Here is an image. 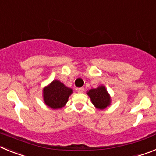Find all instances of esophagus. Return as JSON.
Listing matches in <instances>:
<instances>
[{"label": "esophagus", "instance_id": "esophagus-1", "mask_svg": "<svg viewBox=\"0 0 156 156\" xmlns=\"http://www.w3.org/2000/svg\"><path fill=\"white\" fill-rule=\"evenodd\" d=\"M77 91H78V93H82L85 91V89H84V88H78V89H77Z\"/></svg>", "mask_w": 156, "mask_h": 156}]
</instances>
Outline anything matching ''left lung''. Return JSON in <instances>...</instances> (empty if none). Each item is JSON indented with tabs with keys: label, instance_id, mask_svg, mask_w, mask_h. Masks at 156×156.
I'll return each instance as SVG.
<instances>
[{
	"label": "left lung",
	"instance_id": "1",
	"mask_svg": "<svg viewBox=\"0 0 156 156\" xmlns=\"http://www.w3.org/2000/svg\"><path fill=\"white\" fill-rule=\"evenodd\" d=\"M87 95L93 105L100 110H104L111 104V97L105 86H100L97 89H90L87 92Z\"/></svg>",
	"mask_w": 156,
	"mask_h": 156
}]
</instances>
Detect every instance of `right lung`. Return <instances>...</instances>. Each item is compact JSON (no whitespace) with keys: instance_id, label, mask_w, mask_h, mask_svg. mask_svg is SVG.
<instances>
[{"instance_id":"right-lung-1","label":"right lung","mask_w":156,"mask_h":156,"mask_svg":"<svg viewBox=\"0 0 156 156\" xmlns=\"http://www.w3.org/2000/svg\"><path fill=\"white\" fill-rule=\"evenodd\" d=\"M72 93V89L65 86L59 80H54L43 89V99L48 107L59 109L65 106Z\"/></svg>"}]
</instances>
